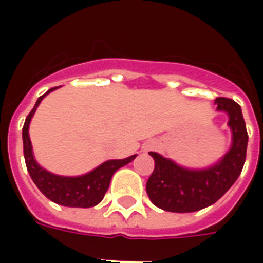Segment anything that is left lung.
<instances>
[{"label": "left lung", "mask_w": 263, "mask_h": 263, "mask_svg": "<svg viewBox=\"0 0 263 263\" xmlns=\"http://www.w3.org/2000/svg\"><path fill=\"white\" fill-rule=\"evenodd\" d=\"M214 103L217 111L228 115L231 146L218 162L203 169L184 167L156 152H149L155 169L146 183V193L156 207L172 213L203 210L220 200L241 175L248 145L242 111L230 98L218 97Z\"/></svg>", "instance_id": "left-lung-1"}]
</instances>
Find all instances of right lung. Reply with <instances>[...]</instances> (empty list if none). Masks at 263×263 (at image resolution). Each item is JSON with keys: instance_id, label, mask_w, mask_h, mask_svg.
Instances as JSON below:
<instances>
[{"instance_id": "add662e5", "label": "right lung", "mask_w": 263, "mask_h": 263, "mask_svg": "<svg viewBox=\"0 0 263 263\" xmlns=\"http://www.w3.org/2000/svg\"><path fill=\"white\" fill-rule=\"evenodd\" d=\"M53 87L37 98L35 107L32 108L29 115L26 117L25 124L22 128V139H24V156H25L26 169L31 175L32 180L36 184V187L42 192L49 200L53 203L65 205V207H79V209H88L97 205L104 198L108 190L111 177L115 172L122 166L128 165L129 162L137 158V155H132L125 159H112L104 162L96 169L88 172L81 176H59L52 172L46 171L39 165L33 156L31 138H29V124L39 104L49 92L56 90Z\"/></svg>"}]
</instances>
